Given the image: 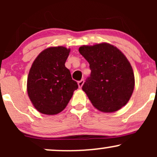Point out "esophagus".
<instances>
[{"label": "esophagus", "instance_id": "1", "mask_svg": "<svg viewBox=\"0 0 157 157\" xmlns=\"http://www.w3.org/2000/svg\"><path fill=\"white\" fill-rule=\"evenodd\" d=\"M83 83H84V80H83V79H82V80H81L78 81V86H79V88L82 87V85H83Z\"/></svg>", "mask_w": 157, "mask_h": 157}]
</instances>
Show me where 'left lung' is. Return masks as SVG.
Instances as JSON below:
<instances>
[{
	"mask_svg": "<svg viewBox=\"0 0 157 157\" xmlns=\"http://www.w3.org/2000/svg\"><path fill=\"white\" fill-rule=\"evenodd\" d=\"M79 52L89 62L91 75L82 89L92 105L102 112H114L128 102L134 88L130 63L109 44L82 46Z\"/></svg>",
	"mask_w": 157,
	"mask_h": 157,
	"instance_id": "left-lung-1",
	"label": "left lung"
}]
</instances>
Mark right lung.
<instances>
[{
    "mask_svg": "<svg viewBox=\"0 0 157 157\" xmlns=\"http://www.w3.org/2000/svg\"><path fill=\"white\" fill-rule=\"evenodd\" d=\"M70 49L63 46L45 49L34 61L27 80L29 97L37 111L57 114L66 107L78 85L65 66Z\"/></svg>",
    "mask_w": 157,
    "mask_h": 157,
    "instance_id": "add662e5",
    "label": "right lung"
}]
</instances>
